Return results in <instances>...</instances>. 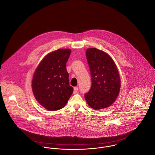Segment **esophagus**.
<instances>
[{"instance_id":"obj_1","label":"esophagus","mask_w":155,"mask_h":155,"mask_svg":"<svg viewBox=\"0 0 155 155\" xmlns=\"http://www.w3.org/2000/svg\"><path fill=\"white\" fill-rule=\"evenodd\" d=\"M78 89H79L78 87H74V94L76 93V92L78 91Z\"/></svg>"}]
</instances>
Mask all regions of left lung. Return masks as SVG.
<instances>
[{
	"mask_svg": "<svg viewBox=\"0 0 155 155\" xmlns=\"http://www.w3.org/2000/svg\"><path fill=\"white\" fill-rule=\"evenodd\" d=\"M91 75V87L85 94L89 106L94 110L107 108L115 101L121 85L119 73L110 56L97 48L86 51Z\"/></svg>",
	"mask_w": 155,
	"mask_h": 155,
	"instance_id": "8db88e82",
	"label": "left lung"
}]
</instances>
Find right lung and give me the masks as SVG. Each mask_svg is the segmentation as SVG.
Masks as SVG:
<instances>
[{"mask_svg": "<svg viewBox=\"0 0 155 155\" xmlns=\"http://www.w3.org/2000/svg\"><path fill=\"white\" fill-rule=\"evenodd\" d=\"M70 53V49H59L49 53L33 74L31 87L34 96L48 110L63 108L73 92L66 70Z\"/></svg>", "mask_w": 155, "mask_h": 155, "instance_id": "1", "label": "right lung"}]
</instances>
